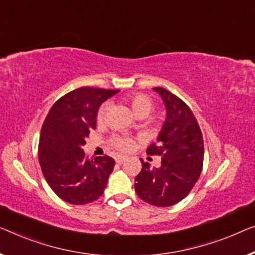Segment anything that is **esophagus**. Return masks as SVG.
<instances>
[{
  "mask_svg": "<svg viewBox=\"0 0 255 255\" xmlns=\"http://www.w3.org/2000/svg\"><path fill=\"white\" fill-rule=\"evenodd\" d=\"M127 160V157H125V155H119V157L116 158V161L117 164H123L124 161Z\"/></svg>",
  "mask_w": 255,
  "mask_h": 255,
  "instance_id": "esophagus-1",
  "label": "esophagus"
}]
</instances>
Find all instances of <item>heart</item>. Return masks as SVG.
<instances>
[{
	"mask_svg": "<svg viewBox=\"0 0 255 255\" xmlns=\"http://www.w3.org/2000/svg\"><path fill=\"white\" fill-rule=\"evenodd\" d=\"M129 104H130V108L134 112L136 117H146L151 112L152 108H153V102L150 97H147L146 95L144 94H132L128 97ZM110 109V103L106 102V103L102 104L97 111V121L98 123H103L105 120L106 116H108ZM112 144L115 145L117 149L123 150V151H129L134 146V140L130 137H127V136H116L115 138L112 139Z\"/></svg>",
	"mask_w": 255,
	"mask_h": 255,
	"instance_id": "obj_1",
	"label": "heart"
}]
</instances>
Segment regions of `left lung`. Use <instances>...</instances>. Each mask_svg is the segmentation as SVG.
I'll return each instance as SVG.
<instances>
[{"label": "left lung", "mask_w": 255, "mask_h": 255, "mask_svg": "<svg viewBox=\"0 0 255 255\" xmlns=\"http://www.w3.org/2000/svg\"><path fill=\"white\" fill-rule=\"evenodd\" d=\"M160 95L166 119L157 143L147 147V154L161 155V165L151 168L142 162L135 178V191L153 206L167 207L188 196L200 176L204 161V140L199 125L189 106L161 87L152 88Z\"/></svg>", "instance_id": "8db88e82"}]
</instances>
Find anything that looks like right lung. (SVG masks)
Segmentation results:
<instances>
[{
  "instance_id": "right-lung-1",
  "label": "right lung",
  "mask_w": 255,
  "mask_h": 255,
  "mask_svg": "<svg viewBox=\"0 0 255 255\" xmlns=\"http://www.w3.org/2000/svg\"><path fill=\"white\" fill-rule=\"evenodd\" d=\"M119 90L81 87L60 97L49 111L40 134L39 161L43 176L66 203H93L103 195L115 159H88L82 146L96 128L102 103Z\"/></svg>"
}]
</instances>
